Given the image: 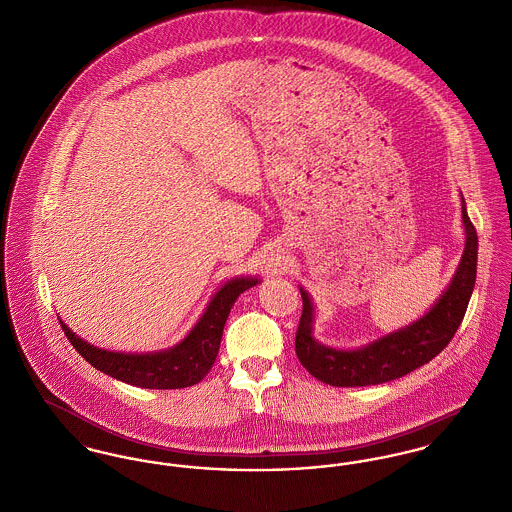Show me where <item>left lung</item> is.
I'll return each instance as SVG.
<instances>
[{
	"instance_id": "left-lung-1",
	"label": "left lung",
	"mask_w": 512,
	"mask_h": 512,
	"mask_svg": "<svg viewBox=\"0 0 512 512\" xmlns=\"http://www.w3.org/2000/svg\"><path fill=\"white\" fill-rule=\"evenodd\" d=\"M464 253L446 290L417 321L382 335L358 349H335L314 337L315 308L310 294L300 286L304 310L296 331V354L302 366L323 384L356 388L392 382L427 364L458 331L475 286L477 234L462 197Z\"/></svg>"
}]
</instances>
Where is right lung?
Instances as JSON below:
<instances>
[{
    "label": "right lung",
    "instance_id": "1",
    "mask_svg": "<svg viewBox=\"0 0 512 512\" xmlns=\"http://www.w3.org/2000/svg\"><path fill=\"white\" fill-rule=\"evenodd\" d=\"M257 276L226 280L210 298L195 327L177 345L154 353H117L99 349L78 337L60 317L64 335L93 368L124 384L146 390H179L198 384L212 368L226 319L241 292L259 284Z\"/></svg>",
    "mask_w": 512,
    "mask_h": 512
}]
</instances>
